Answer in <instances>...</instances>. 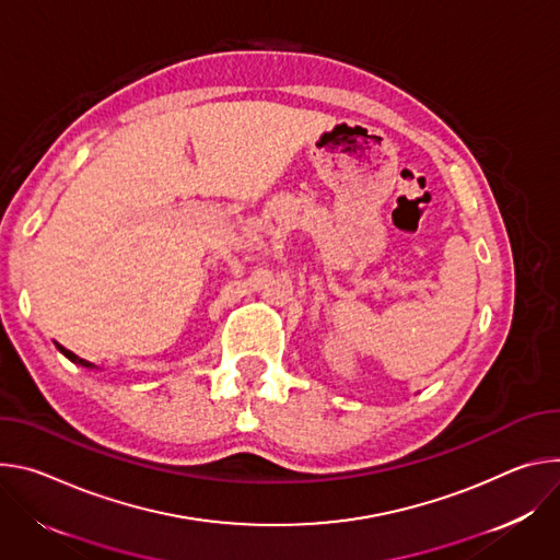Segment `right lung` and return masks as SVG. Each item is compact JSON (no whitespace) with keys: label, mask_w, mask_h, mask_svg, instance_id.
Segmentation results:
<instances>
[{"label":"right lung","mask_w":560,"mask_h":560,"mask_svg":"<svg viewBox=\"0 0 560 560\" xmlns=\"http://www.w3.org/2000/svg\"><path fill=\"white\" fill-rule=\"evenodd\" d=\"M55 347H57L61 353H65V355H67L71 362H75V364H80V366H86V369H100V366H95L93 362H89V360H84V358L75 355V353H73V351H69L67 347H61V345H57V342H55Z\"/></svg>","instance_id":"right-lung-1"}]
</instances>
